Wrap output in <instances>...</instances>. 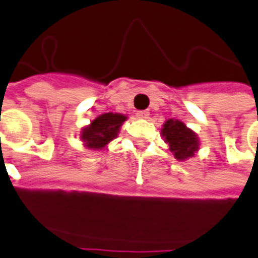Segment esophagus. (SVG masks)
<instances>
[{
    "label": "esophagus",
    "mask_w": 258,
    "mask_h": 258,
    "mask_svg": "<svg viewBox=\"0 0 258 258\" xmlns=\"http://www.w3.org/2000/svg\"><path fill=\"white\" fill-rule=\"evenodd\" d=\"M136 116H137V118H148L149 117V112L148 110H139V112L136 113Z\"/></svg>",
    "instance_id": "34e87169"
}]
</instances>
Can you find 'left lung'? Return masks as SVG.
<instances>
[{
  "label": "left lung",
  "mask_w": 258,
  "mask_h": 258,
  "mask_svg": "<svg viewBox=\"0 0 258 258\" xmlns=\"http://www.w3.org/2000/svg\"><path fill=\"white\" fill-rule=\"evenodd\" d=\"M162 136L169 144V149L177 160L193 157L199 149V140L195 132L187 129L184 122L178 119H168L164 123Z\"/></svg>",
  "instance_id": "left-lung-1"
}]
</instances>
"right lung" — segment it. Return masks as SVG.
Instances as JSON below:
<instances>
[{
    "label": "right lung",
    "instance_id": "add662e5",
    "mask_svg": "<svg viewBox=\"0 0 258 258\" xmlns=\"http://www.w3.org/2000/svg\"><path fill=\"white\" fill-rule=\"evenodd\" d=\"M126 117L118 113H105L92 121L81 133V140L90 149H102L116 139L119 126Z\"/></svg>",
    "mask_w": 258,
    "mask_h": 258
}]
</instances>
